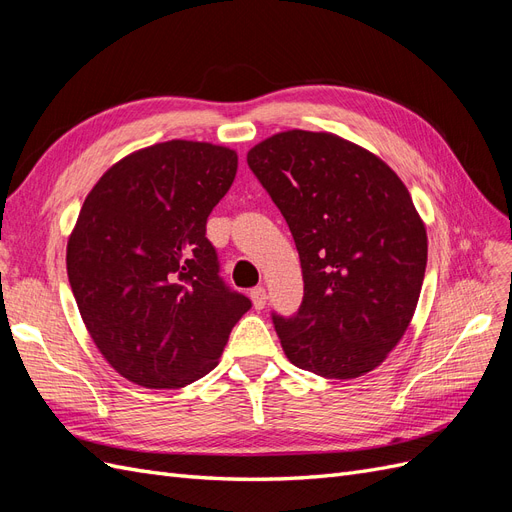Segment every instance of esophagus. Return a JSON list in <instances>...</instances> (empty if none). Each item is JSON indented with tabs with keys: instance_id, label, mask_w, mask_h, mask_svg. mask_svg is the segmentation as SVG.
Here are the masks:
<instances>
[{
	"instance_id": "34e87169",
	"label": "esophagus",
	"mask_w": 512,
	"mask_h": 512,
	"mask_svg": "<svg viewBox=\"0 0 512 512\" xmlns=\"http://www.w3.org/2000/svg\"><path fill=\"white\" fill-rule=\"evenodd\" d=\"M250 297H252V303L256 309H262L267 305V290L262 286H256L250 290Z\"/></svg>"
}]
</instances>
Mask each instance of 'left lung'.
<instances>
[{
	"label": "left lung",
	"instance_id": "1",
	"mask_svg": "<svg viewBox=\"0 0 512 512\" xmlns=\"http://www.w3.org/2000/svg\"><path fill=\"white\" fill-rule=\"evenodd\" d=\"M247 166L301 258L299 309L271 314L290 363L339 380L378 367L408 329L427 267L408 188L374 153L327 132L275 134Z\"/></svg>",
	"mask_w": 512,
	"mask_h": 512
}]
</instances>
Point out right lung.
<instances>
[{"label": "right lung", "mask_w": 512, "mask_h": 512, "mask_svg": "<svg viewBox=\"0 0 512 512\" xmlns=\"http://www.w3.org/2000/svg\"><path fill=\"white\" fill-rule=\"evenodd\" d=\"M235 175L232 149L168 141L108 168L85 198L68 280L94 344L130 382L179 389L207 376L252 307L207 239Z\"/></svg>", "instance_id": "right-lung-1"}]
</instances>
